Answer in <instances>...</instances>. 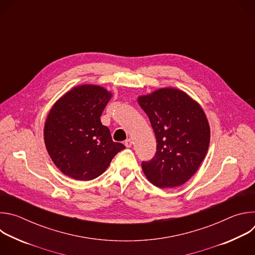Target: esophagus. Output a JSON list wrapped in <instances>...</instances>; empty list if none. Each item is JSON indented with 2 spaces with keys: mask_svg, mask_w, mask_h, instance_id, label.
<instances>
[{
  "mask_svg": "<svg viewBox=\"0 0 255 255\" xmlns=\"http://www.w3.org/2000/svg\"><path fill=\"white\" fill-rule=\"evenodd\" d=\"M132 143H133V142H132V140H131L130 138L126 139V140H125V142H124V144H125V146H126V147H131V146H132Z\"/></svg>",
  "mask_w": 255,
  "mask_h": 255,
  "instance_id": "obj_1",
  "label": "esophagus"
}]
</instances>
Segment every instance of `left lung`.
<instances>
[{"instance_id":"left-lung-1","label":"left lung","mask_w":255,"mask_h":255,"mask_svg":"<svg viewBox=\"0 0 255 255\" xmlns=\"http://www.w3.org/2000/svg\"><path fill=\"white\" fill-rule=\"evenodd\" d=\"M156 137V152L142 169L154 186L184 185L198 170L210 143V127L201 106L183 91L160 89L138 98Z\"/></svg>"}]
</instances>
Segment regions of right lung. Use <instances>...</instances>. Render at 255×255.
Wrapping results in <instances>:
<instances>
[{"label": "right lung", "mask_w": 255, "mask_h": 255, "mask_svg": "<svg viewBox=\"0 0 255 255\" xmlns=\"http://www.w3.org/2000/svg\"><path fill=\"white\" fill-rule=\"evenodd\" d=\"M112 94L102 87L79 86L52 107L44 126L46 149L54 164L78 180L101 175L112 158L125 148L114 142L101 115Z\"/></svg>", "instance_id": "add662e5"}]
</instances>
